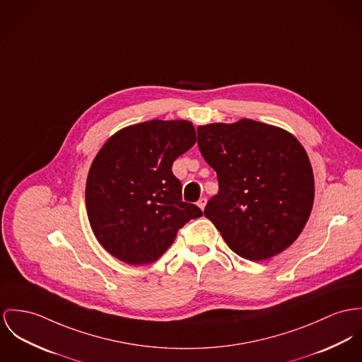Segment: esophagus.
<instances>
[{"label":"esophagus","instance_id":"obj_1","mask_svg":"<svg viewBox=\"0 0 362 362\" xmlns=\"http://www.w3.org/2000/svg\"><path fill=\"white\" fill-rule=\"evenodd\" d=\"M197 205H198L201 209H204V208H205V205H206V198H205V197H201V198L198 199Z\"/></svg>","mask_w":362,"mask_h":362}]
</instances>
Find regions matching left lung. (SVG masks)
Listing matches in <instances>:
<instances>
[{
    "label": "left lung",
    "mask_w": 362,
    "mask_h": 362,
    "mask_svg": "<svg viewBox=\"0 0 362 362\" xmlns=\"http://www.w3.org/2000/svg\"><path fill=\"white\" fill-rule=\"evenodd\" d=\"M197 134L219 183L204 215L228 248L252 262L288 248L314 202V175L303 146L286 131L253 119L209 124Z\"/></svg>",
    "instance_id": "obj_1"
}]
</instances>
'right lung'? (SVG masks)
I'll list each match as a JSON object with an SVG mask.
<instances>
[{
    "mask_svg": "<svg viewBox=\"0 0 362 362\" xmlns=\"http://www.w3.org/2000/svg\"><path fill=\"white\" fill-rule=\"evenodd\" d=\"M195 143L189 121H146L121 129L95 157L85 202L102 247L128 264L156 262L202 211L182 199L173 161Z\"/></svg>",
    "mask_w": 362,
    "mask_h": 362,
    "instance_id": "right-lung-1",
    "label": "right lung"
}]
</instances>
